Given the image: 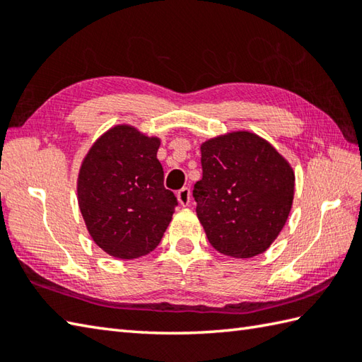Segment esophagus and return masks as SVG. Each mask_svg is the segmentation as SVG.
Wrapping results in <instances>:
<instances>
[{
    "label": "esophagus",
    "mask_w": 362,
    "mask_h": 362,
    "mask_svg": "<svg viewBox=\"0 0 362 362\" xmlns=\"http://www.w3.org/2000/svg\"><path fill=\"white\" fill-rule=\"evenodd\" d=\"M177 199H179V204L182 206H188L191 202V191L189 188H182L179 193H177Z\"/></svg>",
    "instance_id": "1"
}]
</instances>
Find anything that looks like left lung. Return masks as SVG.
<instances>
[{"label":"left lung","instance_id":"1","mask_svg":"<svg viewBox=\"0 0 362 362\" xmlns=\"http://www.w3.org/2000/svg\"><path fill=\"white\" fill-rule=\"evenodd\" d=\"M202 179L193 196L210 244L233 258L266 252L280 235L294 201L296 175L274 146L249 130L201 144Z\"/></svg>","mask_w":362,"mask_h":362}]
</instances>
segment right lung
<instances>
[{"label": "right lung", "mask_w": 362, "mask_h": 362, "mask_svg": "<svg viewBox=\"0 0 362 362\" xmlns=\"http://www.w3.org/2000/svg\"><path fill=\"white\" fill-rule=\"evenodd\" d=\"M160 138L130 124L110 127L83 157L78 204L91 240L113 258L134 259L157 247L177 197L163 185Z\"/></svg>", "instance_id": "right-lung-1"}]
</instances>
